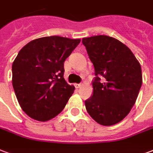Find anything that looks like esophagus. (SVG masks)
Instances as JSON below:
<instances>
[{
	"label": "esophagus",
	"mask_w": 153,
	"mask_h": 153,
	"mask_svg": "<svg viewBox=\"0 0 153 153\" xmlns=\"http://www.w3.org/2000/svg\"><path fill=\"white\" fill-rule=\"evenodd\" d=\"M74 86H75V88H79L82 87V84H81V83H76V84H74Z\"/></svg>",
	"instance_id": "obj_1"
}]
</instances>
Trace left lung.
<instances>
[{"mask_svg":"<svg viewBox=\"0 0 153 153\" xmlns=\"http://www.w3.org/2000/svg\"><path fill=\"white\" fill-rule=\"evenodd\" d=\"M82 42L95 71L93 94L85 100L86 109L100 125L117 124L135 103L142 85L140 64L128 47L113 37L91 36Z\"/></svg>","mask_w":153,"mask_h":153,"instance_id":"obj_1","label":"left lung"}]
</instances>
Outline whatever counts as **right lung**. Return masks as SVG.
<instances>
[{
  "label": "right lung",
  "instance_id": "obj_1",
  "mask_svg": "<svg viewBox=\"0 0 153 153\" xmlns=\"http://www.w3.org/2000/svg\"><path fill=\"white\" fill-rule=\"evenodd\" d=\"M80 43L61 36L34 39L19 51L12 65V83L29 117L45 122L65 108L74 87L65 82L64 62Z\"/></svg>",
  "mask_w": 153,
  "mask_h": 153
}]
</instances>
